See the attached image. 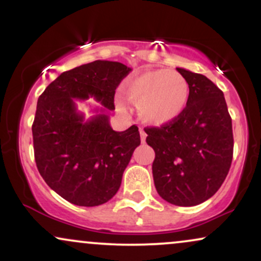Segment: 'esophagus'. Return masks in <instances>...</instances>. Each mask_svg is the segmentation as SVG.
I'll list each match as a JSON object with an SVG mask.
<instances>
[{"label": "esophagus", "instance_id": "34e87169", "mask_svg": "<svg viewBox=\"0 0 261 261\" xmlns=\"http://www.w3.org/2000/svg\"><path fill=\"white\" fill-rule=\"evenodd\" d=\"M140 136H141V141H142V142H145L147 134L145 133V130H143V128H140Z\"/></svg>", "mask_w": 261, "mask_h": 261}]
</instances>
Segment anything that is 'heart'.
<instances>
[{"label":"heart","instance_id":"b5f03b06","mask_svg":"<svg viewBox=\"0 0 261 261\" xmlns=\"http://www.w3.org/2000/svg\"><path fill=\"white\" fill-rule=\"evenodd\" d=\"M122 93L137 106L141 120L162 126L175 120L185 109L189 98L188 81L178 71L168 68L147 70L125 81ZM119 109L126 108L118 101Z\"/></svg>","mask_w":261,"mask_h":261}]
</instances>
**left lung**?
I'll return each instance as SVG.
<instances>
[{
  "label": "left lung",
  "mask_w": 261,
  "mask_h": 261,
  "mask_svg": "<svg viewBox=\"0 0 261 261\" xmlns=\"http://www.w3.org/2000/svg\"><path fill=\"white\" fill-rule=\"evenodd\" d=\"M189 85L185 109L161 127H145L154 149V187L176 206L199 205L221 188L233 158L232 119L223 92L207 77L176 68Z\"/></svg>",
  "instance_id": "left-lung-1"
}]
</instances>
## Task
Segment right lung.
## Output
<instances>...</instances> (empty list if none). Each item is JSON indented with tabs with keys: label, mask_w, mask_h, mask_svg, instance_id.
<instances>
[{
	"label": "right lung",
	"mask_w": 261,
	"mask_h": 261,
	"mask_svg": "<svg viewBox=\"0 0 261 261\" xmlns=\"http://www.w3.org/2000/svg\"><path fill=\"white\" fill-rule=\"evenodd\" d=\"M130 71L120 62L97 60L62 72L39 97L32 126L35 163L45 182L73 205L109 201L141 143L136 125L114 131L108 114L115 109V89ZM89 96L103 108L85 121L74 99Z\"/></svg>",
	"instance_id": "obj_1"
}]
</instances>
